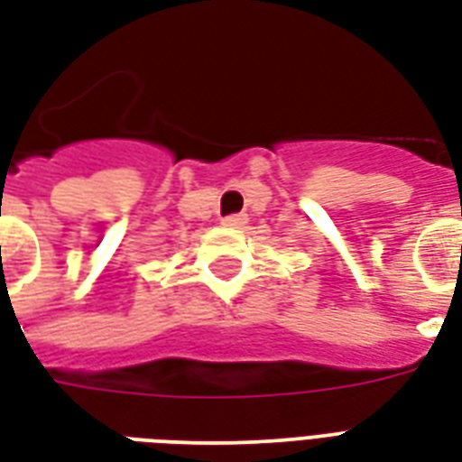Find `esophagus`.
Returning a JSON list of instances; mask_svg holds the SVG:
<instances>
[{
	"label": "esophagus",
	"instance_id": "esophagus-1",
	"mask_svg": "<svg viewBox=\"0 0 462 462\" xmlns=\"http://www.w3.org/2000/svg\"><path fill=\"white\" fill-rule=\"evenodd\" d=\"M223 225H227V227H245L246 216H245V213H235V216H227V217H223Z\"/></svg>",
	"mask_w": 462,
	"mask_h": 462
}]
</instances>
